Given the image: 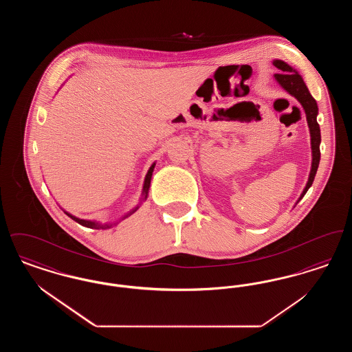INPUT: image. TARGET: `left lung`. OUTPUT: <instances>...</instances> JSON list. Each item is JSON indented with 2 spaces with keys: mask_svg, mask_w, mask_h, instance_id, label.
I'll list each match as a JSON object with an SVG mask.
<instances>
[{
  "mask_svg": "<svg viewBox=\"0 0 352 352\" xmlns=\"http://www.w3.org/2000/svg\"><path fill=\"white\" fill-rule=\"evenodd\" d=\"M272 65L277 68L280 72L274 74L273 78L276 79V82L280 84V87H283L285 91L294 96L297 100L300 101V104L305 111L306 115V121L309 125V131H310V144H311V168L309 173V179L306 182V186L302 191L298 201H301L303 195L307 192V190L310 188V186L313 184V181L316 178L317 170L319 166V160H320V151H319V145H320V129H319L318 121V105L317 101L311 96V94L309 92L306 84L303 82L300 72L292 66H289L286 62L281 59H273ZM296 203V204H297Z\"/></svg>",
  "mask_w": 352,
  "mask_h": 352,
  "instance_id": "obj_1",
  "label": "left lung"
}]
</instances>
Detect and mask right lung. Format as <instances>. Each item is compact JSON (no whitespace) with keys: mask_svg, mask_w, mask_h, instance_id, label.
Segmentation results:
<instances>
[{"mask_svg":"<svg viewBox=\"0 0 352 352\" xmlns=\"http://www.w3.org/2000/svg\"><path fill=\"white\" fill-rule=\"evenodd\" d=\"M154 168H155V162H153V165H151L149 170H148V173H146V175H145V179H144V186H142V192H141V198H140V201L134 206L133 208L131 210V211H128L126 214H124L121 218L118 219V220H115V221H108V223H100V221H96V220H87V219H80L76 218L75 215H72V214H69L67 211H65L66 214H67L69 218L72 219V220H75L76 223H79L80 226H84V227H88V228H94V230H108V228H111V227H113V226H118V223L121 221V220H124V219L129 218L131 215H133L134 212L141 207V204L144 203V201L148 199V195H149V188H151V175H153V171H154Z\"/></svg>","mask_w":352,"mask_h":352,"instance_id":"add662e5","label":"right lung"}]
</instances>
